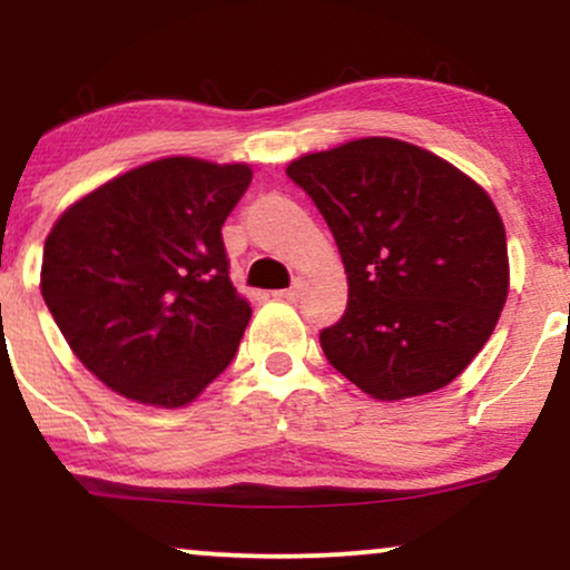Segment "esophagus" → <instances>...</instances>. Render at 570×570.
Wrapping results in <instances>:
<instances>
[{
	"mask_svg": "<svg viewBox=\"0 0 570 570\" xmlns=\"http://www.w3.org/2000/svg\"><path fill=\"white\" fill-rule=\"evenodd\" d=\"M303 289H305V278H294L289 289L276 292V297H284V299H289V303H294V299L303 297Z\"/></svg>",
	"mask_w": 570,
	"mask_h": 570,
	"instance_id": "1",
	"label": "esophagus"
}]
</instances>
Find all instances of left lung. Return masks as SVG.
Segmentation results:
<instances>
[{
	"mask_svg": "<svg viewBox=\"0 0 570 570\" xmlns=\"http://www.w3.org/2000/svg\"><path fill=\"white\" fill-rule=\"evenodd\" d=\"M286 176L322 212L348 276V307L318 337L332 367L381 402L455 381L509 294L507 233L485 189L385 136L303 155Z\"/></svg>",
	"mask_w": 570,
	"mask_h": 570,
	"instance_id": "8db88e82",
	"label": "left lung"
}]
</instances>
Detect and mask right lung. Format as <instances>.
<instances>
[{"instance_id":"add662e5","label":"right lung","mask_w":570,"mask_h":570,"mask_svg":"<svg viewBox=\"0 0 570 570\" xmlns=\"http://www.w3.org/2000/svg\"><path fill=\"white\" fill-rule=\"evenodd\" d=\"M252 185L244 163L163 158L107 181L45 240L42 297L104 385L181 407L225 372L252 318L222 225Z\"/></svg>"}]
</instances>
